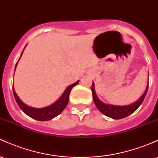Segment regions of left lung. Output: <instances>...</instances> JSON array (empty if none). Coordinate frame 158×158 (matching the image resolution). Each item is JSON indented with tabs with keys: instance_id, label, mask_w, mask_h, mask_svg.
Here are the masks:
<instances>
[{
	"instance_id": "8db88e82",
	"label": "left lung",
	"mask_w": 158,
	"mask_h": 158,
	"mask_svg": "<svg viewBox=\"0 0 158 158\" xmlns=\"http://www.w3.org/2000/svg\"><path fill=\"white\" fill-rule=\"evenodd\" d=\"M148 84L147 85L146 90H145V93L142 95V97L140 98L136 102H135L134 103H132L131 105L127 106H113V105H110V104H106L103 103V102L100 101L99 100V98L97 96V94H95L94 91V82L92 83V85H91V91H92V94H93V99L95 105H96L97 108L100 110V112L103 114V115L108 116V117L112 118L113 119H121L127 117V116L130 115L131 114H132L133 112H135L137 109L139 108L140 105L142 104V103L143 102L144 99H145V95H146L147 91H148Z\"/></svg>"
}]
</instances>
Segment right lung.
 Returning a JSON list of instances; mask_svg holds the SVG:
<instances>
[{
	"label": "right lung",
	"instance_id": "obj_1",
	"mask_svg": "<svg viewBox=\"0 0 158 158\" xmlns=\"http://www.w3.org/2000/svg\"><path fill=\"white\" fill-rule=\"evenodd\" d=\"M21 56H22V55H21ZM17 63H18V62H17ZM17 63L16 64H15V67H16ZM78 83H79V81H77V82L73 83V84L71 85L68 86V87L67 88V89H66V91H64V93L62 94V96L60 97L55 103H53V104H52L51 106H48L44 107V108L41 109L33 108V107L28 106H27L24 103H22V102L21 101L20 99L19 98L18 95L15 93L13 86V91L17 104L19 105V108L25 112L26 115L30 116L31 118L36 119V120L37 121H48L52 119L53 118L56 117L57 115H59L60 112L64 110L65 107L67 106V103H68L69 96H70L71 90H72V88L75 85H76Z\"/></svg>",
	"mask_w": 158,
	"mask_h": 158
}]
</instances>
